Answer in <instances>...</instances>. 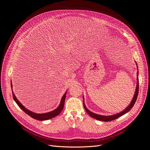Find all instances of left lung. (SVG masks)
<instances>
[{
  "label": "left lung",
  "mask_w": 150,
  "mask_h": 150,
  "mask_svg": "<svg viewBox=\"0 0 150 150\" xmlns=\"http://www.w3.org/2000/svg\"><path fill=\"white\" fill-rule=\"evenodd\" d=\"M136 64L137 65V69L138 70V68H137V62H136ZM139 72L137 71V85H136V91L134 92V97L131 101L130 104L128 106V107L126 108L125 109H124L123 111H121L119 113H117L115 114H114V115H100V114H95L93 113L91 111H90L89 110L86 108V105H85V103H84V97H83V105H84V108L86 110V111L87 112V113L91 116L92 117V118H94V119H96L98 120H100V121H103V122H109V121H112V120H114L116 119H117V118H119L121 116H122L123 115L125 114L126 113H127L128 112H129L131 109L133 107V106L134 105L136 101V100H137V96H138V93H139Z\"/></svg>",
  "instance_id": "obj_1"
}]
</instances>
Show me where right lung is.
Returning a JSON list of instances; mask_svg holds the SVG:
<instances>
[{
    "instance_id": "add662e5",
    "label": "right lung",
    "mask_w": 150,
    "mask_h": 150,
    "mask_svg": "<svg viewBox=\"0 0 150 150\" xmlns=\"http://www.w3.org/2000/svg\"><path fill=\"white\" fill-rule=\"evenodd\" d=\"M11 89H12V94H13V97L14 100L15 101L16 103H17V105L19 106V107L23 111H24L27 114H28V115H30L31 117L33 118L34 119L38 120H40V121H42V120H49L50 119H52V118L57 116L58 115H59L61 112L62 111V110L63 109V108H64V101H65V99H66V93H67V91L64 93V95H63L62 97L61 98V100L60 102V104L58 106V108H57L54 110L52 111L49 112H46V113H43V114H37L35 112H33L32 111H30V110L27 109L26 108H25L23 106L21 102L17 99L16 97L15 96L14 93L13 91V85H12V83L11 81Z\"/></svg>"
}]
</instances>
